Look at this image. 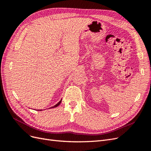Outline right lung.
<instances>
[{
  "label": "right lung",
  "instance_id": "right-lung-1",
  "mask_svg": "<svg viewBox=\"0 0 151 151\" xmlns=\"http://www.w3.org/2000/svg\"><path fill=\"white\" fill-rule=\"evenodd\" d=\"M61 102H62V99H61L60 101H59L57 104H55V106H52L51 108H56V107H57V106H58V105L61 103ZM40 111H42V109H40Z\"/></svg>",
  "mask_w": 151,
  "mask_h": 151
}]
</instances>
